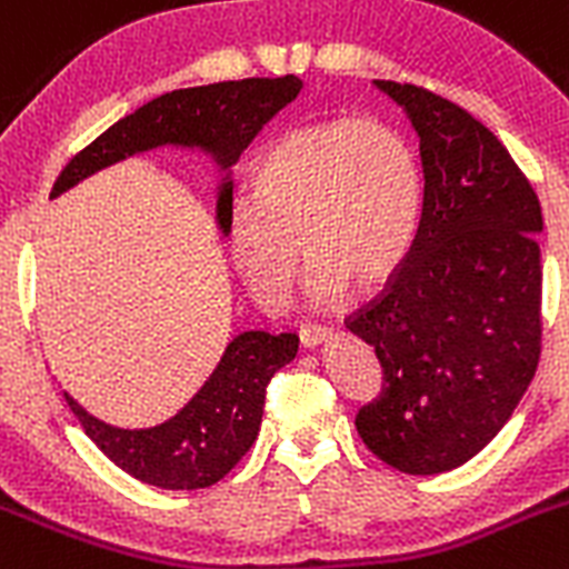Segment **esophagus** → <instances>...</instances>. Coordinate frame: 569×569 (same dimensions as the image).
I'll return each mask as SVG.
<instances>
[{
	"instance_id": "esophagus-1",
	"label": "esophagus",
	"mask_w": 569,
	"mask_h": 569,
	"mask_svg": "<svg viewBox=\"0 0 569 569\" xmlns=\"http://www.w3.org/2000/svg\"><path fill=\"white\" fill-rule=\"evenodd\" d=\"M330 336H332L330 327H316V325H310V327H301V330H299L301 347H305V349L321 347V343L330 341Z\"/></svg>"
}]
</instances>
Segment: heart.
I'll return each instance as SVG.
<instances>
[{
  "mask_svg": "<svg viewBox=\"0 0 569 569\" xmlns=\"http://www.w3.org/2000/svg\"><path fill=\"white\" fill-rule=\"evenodd\" d=\"M420 208L423 177L409 140L387 123L336 118L290 129L264 152L253 194L231 208L228 250L257 305L276 312L293 293L305 243L307 299L332 307L352 279L380 284L406 262Z\"/></svg>",
  "mask_w": 569,
  "mask_h": 569,
  "instance_id": "heart-1",
  "label": "heart"
}]
</instances>
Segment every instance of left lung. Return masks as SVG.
<instances>
[{
  "label": "left lung",
  "instance_id": "8db88e82",
  "mask_svg": "<svg viewBox=\"0 0 569 569\" xmlns=\"http://www.w3.org/2000/svg\"><path fill=\"white\" fill-rule=\"evenodd\" d=\"M420 140L423 208L387 290L349 321L383 387L356 417L378 460L415 477L477 457L539 367L541 206L497 134L415 83L372 81Z\"/></svg>",
  "mask_w": 569,
  "mask_h": 569
}]
</instances>
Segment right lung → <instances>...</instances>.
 <instances>
[{
  "mask_svg": "<svg viewBox=\"0 0 569 569\" xmlns=\"http://www.w3.org/2000/svg\"><path fill=\"white\" fill-rule=\"evenodd\" d=\"M299 76L242 78L174 90L143 103L109 127L67 163L50 200L78 182L134 154L158 149L197 152L220 171L213 220L228 237L233 208V166L259 129L301 92ZM299 336L264 330L239 332L222 352L208 380L177 415L146 429H123L90 415L70 392L64 400L90 437L114 466L146 486L163 491H197L220 482L253 446L262 426L264 387L296 358Z\"/></svg>",
  "mask_w": 569,
  "mask_h": 569,
  "instance_id": "add662e5",
  "label": "right lung"
}]
</instances>
